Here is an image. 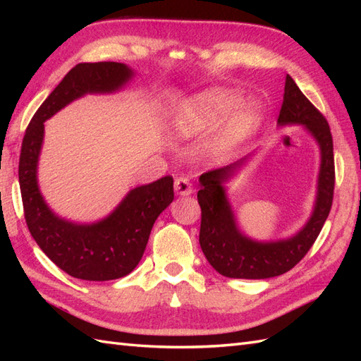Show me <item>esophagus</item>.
<instances>
[{
  "instance_id": "34e87169",
  "label": "esophagus",
  "mask_w": 361,
  "mask_h": 361,
  "mask_svg": "<svg viewBox=\"0 0 361 361\" xmlns=\"http://www.w3.org/2000/svg\"><path fill=\"white\" fill-rule=\"evenodd\" d=\"M175 192L178 195L192 194V183H190L188 176H178L175 180Z\"/></svg>"
}]
</instances>
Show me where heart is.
Instances as JSON below:
<instances>
[{"instance_id": "b5f03b06", "label": "heart", "mask_w": 361, "mask_h": 361, "mask_svg": "<svg viewBox=\"0 0 361 361\" xmlns=\"http://www.w3.org/2000/svg\"><path fill=\"white\" fill-rule=\"evenodd\" d=\"M239 102V96L233 91L214 90L203 93L183 106L178 114V121H176L178 130L186 136L200 135L224 122ZM257 121V113L252 109L235 113L225 127L221 142L225 147H233V145L239 144L255 132Z\"/></svg>"}]
</instances>
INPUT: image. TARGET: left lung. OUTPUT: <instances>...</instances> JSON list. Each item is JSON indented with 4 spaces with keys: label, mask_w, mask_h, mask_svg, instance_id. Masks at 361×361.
I'll return each mask as SVG.
<instances>
[{
    "label": "left lung",
    "mask_w": 361,
    "mask_h": 361,
    "mask_svg": "<svg viewBox=\"0 0 361 361\" xmlns=\"http://www.w3.org/2000/svg\"><path fill=\"white\" fill-rule=\"evenodd\" d=\"M278 122L281 126L302 124L319 144L321 167L315 209L307 225L290 239L267 243L255 242L237 229L233 211L225 197V189L221 186L235 169L245 163V159L204 172L200 176L202 188L197 194L202 208L198 240L214 270L226 278L267 279L287 273L307 255L332 208L335 161L331 127L288 74Z\"/></svg>",
    "instance_id": "8db88e82"
}]
</instances>
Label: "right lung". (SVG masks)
<instances>
[{"label": "right lung", "instance_id": "obj_1", "mask_svg": "<svg viewBox=\"0 0 361 361\" xmlns=\"http://www.w3.org/2000/svg\"><path fill=\"white\" fill-rule=\"evenodd\" d=\"M132 78L124 63H79L54 88L30 119L23 137L18 180L29 233L43 252L73 278L111 281L135 270L149 242L152 226L173 200V178L164 176L130 190L109 217L75 225L54 216L37 186L44 121L87 93H111Z\"/></svg>", "mask_w": 361, "mask_h": 361}]
</instances>
